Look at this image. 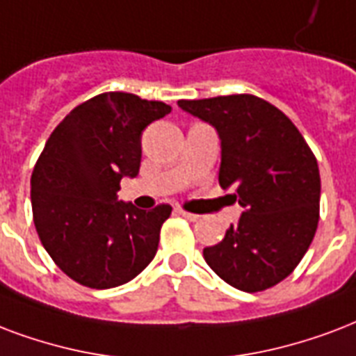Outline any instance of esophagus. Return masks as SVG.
I'll return each instance as SVG.
<instances>
[{
    "label": "esophagus",
    "mask_w": 356,
    "mask_h": 356,
    "mask_svg": "<svg viewBox=\"0 0 356 356\" xmlns=\"http://www.w3.org/2000/svg\"><path fill=\"white\" fill-rule=\"evenodd\" d=\"M177 213L181 214V216H184V218H186V220H190V222H196V220H200V218H202L200 214L186 213V211H183V209H177Z\"/></svg>",
    "instance_id": "obj_1"
}]
</instances>
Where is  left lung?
Segmentation results:
<instances>
[{
    "mask_svg": "<svg viewBox=\"0 0 356 356\" xmlns=\"http://www.w3.org/2000/svg\"><path fill=\"white\" fill-rule=\"evenodd\" d=\"M220 138L218 183L243 207L220 243L203 248L216 275L241 291H263L293 273L319 222L321 179L314 153L284 113L254 95L179 100Z\"/></svg>",
    "mask_w": 356,
    "mask_h": 356,
    "instance_id": "left-lung-1",
    "label": "left lung"
}]
</instances>
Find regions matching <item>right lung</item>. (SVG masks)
Segmentation results:
<instances>
[{
    "mask_svg": "<svg viewBox=\"0 0 356 356\" xmlns=\"http://www.w3.org/2000/svg\"><path fill=\"white\" fill-rule=\"evenodd\" d=\"M172 108L132 93L97 95L56 127L31 175L33 222L46 252L81 286H123L153 261L170 205L118 197L142 162V132Z\"/></svg>",
    "mask_w": 356,
    "mask_h": 356,
    "instance_id": "add662e5",
    "label": "right lung"
}]
</instances>
